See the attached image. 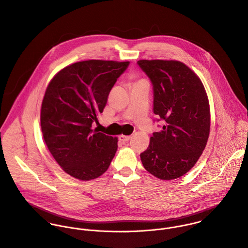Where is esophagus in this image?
<instances>
[{"label": "esophagus", "mask_w": 248, "mask_h": 248, "mask_svg": "<svg viewBox=\"0 0 248 248\" xmlns=\"http://www.w3.org/2000/svg\"><path fill=\"white\" fill-rule=\"evenodd\" d=\"M119 139H120L121 141H123V142H127V141L130 139V136H128V135H121V136L119 137Z\"/></svg>", "instance_id": "34e87169"}]
</instances>
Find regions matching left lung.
Returning a JSON list of instances; mask_svg holds the SVG:
<instances>
[{
	"label": "left lung",
	"mask_w": 248,
	"mask_h": 248,
	"mask_svg": "<svg viewBox=\"0 0 248 248\" xmlns=\"http://www.w3.org/2000/svg\"><path fill=\"white\" fill-rule=\"evenodd\" d=\"M154 85V113L164 121L140 155L144 168L170 181L186 174L206 148L211 129L210 103L198 75L176 60H140Z\"/></svg>",
	"instance_id": "8db88e82"
}]
</instances>
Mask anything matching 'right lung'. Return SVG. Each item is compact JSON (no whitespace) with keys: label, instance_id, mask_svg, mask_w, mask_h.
<instances>
[{"label":"right lung","instance_id":"right-lung-1","mask_svg":"<svg viewBox=\"0 0 248 248\" xmlns=\"http://www.w3.org/2000/svg\"><path fill=\"white\" fill-rule=\"evenodd\" d=\"M129 62L88 60L61 69L49 82L40 109L44 142L61 168L80 181L107 171L118 138L92 129Z\"/></svg>","mask_w":248,"mask_h":248}]
</instances>
